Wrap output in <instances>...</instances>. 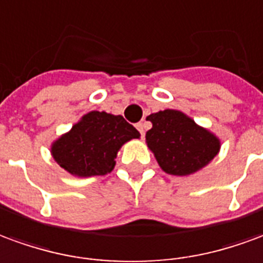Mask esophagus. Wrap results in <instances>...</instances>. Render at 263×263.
<instances>
[{"mask_svg": "<svg viewBox=\"0 0 263 263\" xmlns=\"http://www.w3.org/2000/svg\"><path fill=\"white\" fill-rule=\"evenodd\" d=\"M136 127H137V130L140 132L141 136H144V133H146V126H144V123L143 122L137 123V126H136Z\"/></svg>", "mask_w": 263, "mask_h": 263, "instance_id": "esophagus-1", "label": "esophagus"}]
</instances>
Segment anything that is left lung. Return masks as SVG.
<instances>
[{
  "label": "left lung",
  "mask_w": 263,
  "mask_h": 263,
  "mask_svg": "<svg viewBox=\"0 0 263 263\" xmlns=\"http://www.w3.org/2000/svg\"><path fill=\"white\" fill-rule=\"evenodd\" d=\"M147 120L153 123L146 133L147 146L167 174H194L219 152L221 141L217 136L182 111L167 109L152 113Z\"/></svg>",
  "instance_id": "8db88e82"
}]
</instances>
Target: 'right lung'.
Masks as SVG:
<instances>
[{
    "label": "right lung",
    "instance_id": "1",
    "mask_svg": "<svg viewBox=\"0 0 263 263\" xmlns=\"http://www.w3.org/2000/svg\"><path fill=\"white\" fill-rule=\"evenodd\" d=\"M139 137L140 133L123 116L93 110L53 141L51 153L72 176H105L115 168L120 147Z\"/></svg>",
    "mask_w": 263,
    "mask_h": 263
}]
</instances>
